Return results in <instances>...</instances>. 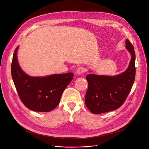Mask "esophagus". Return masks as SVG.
Wrapping results in <instances>:
<instances>
[{
    "mask_svg": "<svg viewBox=\"0 0 149 149\" xmlns=\"http://www.w3.org/2000/svg\"><path fill=\"white\" fill-rule=\"evenodd\" d=\"M85 71H86V69L84 68V67H82V66H81V67H79L78 68L77 70L76 73H77V74H78V75H80V74H83Z\"/></svg>",
    "mask_w": 149,
    "mask_h": 149,
    "instance_id": "34e87169",
    "label": "esophagus"
}]
</instances>
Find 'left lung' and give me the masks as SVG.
<instances>
[{
	"label": "left lung",
	"mask_w": 149,
	"mask_h": 149,
	"mask_svg": "<svg viewBox=\"0 0 149 149\" xmlns=\"http://www.w3.org/2000/svg\"><path fill=\"white\" fill-rule=\"evenodd\" d=\"M126 49L131 56L128 68L115 76L90 74L86 76L88 84L85 97L88 109L94 114L115 111L123 104L133 86L136 76V54L128 40Z\"/></svg>",
	"instance_id": "8db88e82"
}]
</instances>
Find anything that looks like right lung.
<instances>
[{
    "mask_svg": "<svg viewBox=\"0 0 149 149\" xmlns=\"http://www.w3.org/2000/svg\"><path fill=\"white\" fill-rule=\"evenodd\" d=\"M18 46L13 55L11 74L19 97L29 109L48 112L59 104L65 88L73 79L74 74H52L45 77H31L25 73L18 59Z\"/></svg>",
    "mask_w": 149,
    "mask_h": 149,
    "instance_id": "add662e5",
    "label": "right lung"
}]
</instances>
